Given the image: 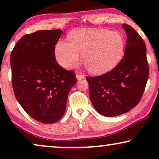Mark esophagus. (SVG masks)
I'll list each match as a JSON object with an SVG mask.
<instances>
[{"label":"esophagus","mask_w":159,"mask_h":159,"mask_svg":"<svg viewBox=\"0 0 159 159\" xmlns=\"http://www.w3.org/2000/svg\"><path fill=\"white\" fill-rule=\"evenodd\" d=\"M84 77H85V75H84V74H77V80H82V79H83V78H84Z\"/></svg>","instance_id":"esophagus-1"}]
</instances>
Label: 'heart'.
I'll use <instances>...</instances> for the list:
<instances>
[{"label":"heart","mask_w":159,"mask_h":159,"mask_svg":"<svg viewBox=\"0 0 159 159\" xmlns=\"http://www.w3.org/2000/svg\"><path fill=\"white\" fill-rule=\"evenodd\" d=\"M69 42L60 41L55 48L58 64L69 68L79 58L90 73L101 75L114 68L125 53V40L118 32L108 30H75L68 36Z\"/></svg>","instance_id":"b5f03b06"}]
</instances>
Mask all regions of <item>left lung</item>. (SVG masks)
Returning a JSON list of instances; mask_svg holds the SVG:
<instances>
[{
  "instance_id": "8db88e82",
  "label": "left lung",
  "mask_w": 159,
  "mask_h": 159,
  "mask_svg": "<svg viewBox=\"0 0 159 159\" xmlns=\"http://www.w3.org/2000/svg\"><path fill=\"white\" fill-rule=\"evenodd\" d=\"M123 28L127 39L121 61L104 75L86 77L93 107L105 116L125 114L138 105L148 79L144 41L131 26L123 24Z\"/></svg>"
}]
</instances>
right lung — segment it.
Wrapping results in <instances>:
<instances>
[{"mask_svg": "<svg viewBox=\"0 0 159 159\" xmlns=\"http://www.w3.org/2000/svg\"><path fill=\"white\" fill-rule=\"evenodd\" d=\"M61 33L51 30L27 34L11 53L15 97L29 116L44 124L63 116L69 91L77 82L75 72L56 60L55 45Z\"/></svg>", "mask_w": 159, "mask_h": 159, "instance_id": "1", "label": "right lung"}]
</instances>
